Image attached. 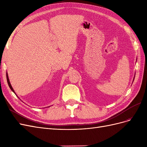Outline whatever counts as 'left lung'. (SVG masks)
<instances>
[{"mask_svg":"<svg viewBox=\"0 0 147 147\" xmlns=\"http://www.w3.org/2000/svg\"><path fill=\"white\" fill-rule=\"evenodd\" d=\"M135 75H136V74H135ZM134 78H135V77H134V79H133V81H134Z\"/></svg>","mask_w":147,"mask_h":147,"instance_id":"8db88e82","label":"left lung"}]
</instances>
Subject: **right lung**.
<instances>
[{"label":"right lung","instance_id":"obj_1","mask_svg":"<svg viewBox=\"0 0 147 147\" xmlns=\"http://www.w3.org/2000/svg\"><path fill=\"white\" fill-rule=\"evenodd\" d=\"M7 83H8V86H9V87H10V88L11 89V90L15 93V94L16 95V94L15 93V91H14V90H13V88H12V86H11V84H10V80H9V78H8V74H7ZM17 96V95H16Z\"/></svg>","mask_w":147,"mask_h":147}]
</instances>
